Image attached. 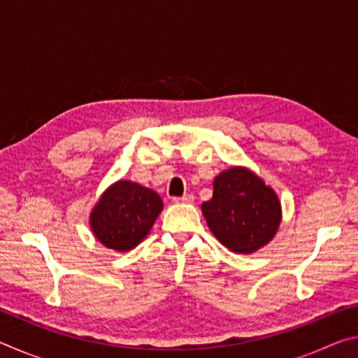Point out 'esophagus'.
I'll list each match as a JSON object with an SVG mask.
<instances>
[{
    "label": "esophagus",
    "instance_id": "34e87169",
    "mask_svg": "<svg viewBox=\"0 0 358 358\" xmlns=\"http://www.w3.org/2000/svg\"><path fill=\"white\" fill-rule=\"evenodd\" d=\"M172 202H175V203H180V202L192 203L194 202V196H192V194H185V196H181V197H173Z\"/></svg>",
    "mask_w": 358,
    "mask_h": 358
}]
</instances>
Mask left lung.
<instances>
[{
    "label": "left lung",
    "instance_id": "1",
    "mask_svg": "<svg viewBox=\"0 0 358 358\" xmlns=\"http://www.w3.org/2000/svg\"><path fill=\"white\" fill-rule=\"evenodd\" d=\"M202 213L215 237L232 252L250 254L275 237L281 205L257 175L232 167L215 178L213 197Z\"/></svg>",
    "mask_w": 358,
    "mask_h": 358
}]
</instances>
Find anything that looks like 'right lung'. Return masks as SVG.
Segmentation results:
<instances>
[{"label":"right lung","instance_id":"1","mask_svg":"<svg viewBox=\"0 0 358 358\" xmlns=\"http://www.w3.org/2000/svg\"><path fill=\"white\" fill-rule=\"evenodd\" d=\"M162 201L155 191L131 181L108 187L92 213V229L102 245L115 251H129L150 232Z\"/></svg>","mask_w":358,"mask_h":358}]
</instances>
